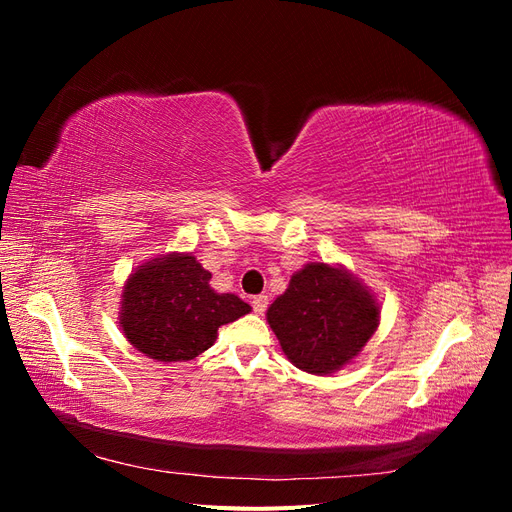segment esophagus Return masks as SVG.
I'll return each mask as SVG.
<instances>
[{
    "mask_svg": "<svg viewBox=\"0 0 512 512\" xmlns=\"http://www.w3.org/2000/svg\"><path fill=\"white\" fill-rule=\"evenodd\" d=\"M252 307L256 314H265L267 307H269V297L267 294H256V297L252 299Z\"/></svg>",
    "mask_w": 512,
    "mask_h": 512,
    "instance_id": "obj_1",
    "label": "esophagus"
}]
</instances>
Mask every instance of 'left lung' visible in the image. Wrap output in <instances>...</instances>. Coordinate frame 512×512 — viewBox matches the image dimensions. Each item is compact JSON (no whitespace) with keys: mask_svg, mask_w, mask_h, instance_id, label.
Instances as JSON below:
<instances>
[{"mask_svg":"<svg viewBox=\"0 0 512 512\" xmlns=\"http://www.w3.org/2000/svg\"><path fill=\"white\" fill-rule=\"evenodd\" d=\"M288 361L327 376L359 356L380 324V305L342 265L309 262L267 309Z\"/></svg>","mask_w":512,"mask_h":512,"instance_id":"1","label":"left lung"}]
</instances>
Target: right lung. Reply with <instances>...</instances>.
I'll return each mask as SVG.
<instances>
[{
  "label": "right lung",
  "mask_w": 512,
  "mask_h": 512,
  "mask_svg": "<svg viewBox=\"0 0 512 512\" xmlns=\"http://www.w3.org/2000/svg\"><path fill=\"white\" fill-rule=\"evenodd\" d=\"M209 280L211 273L192 254L173 252L145 262L123 286V335L149 359H196L215 344L222 324L252 312L237 294L215 292Z\"/></svg>",
  "instance_id": "add662e5"
}]
</instances>
